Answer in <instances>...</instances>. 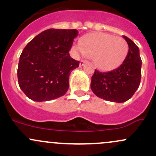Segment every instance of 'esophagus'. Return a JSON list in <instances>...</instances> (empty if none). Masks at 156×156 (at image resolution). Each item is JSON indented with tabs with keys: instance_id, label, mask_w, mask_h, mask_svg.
Returning a JSON list of instances; mask_svg holds the SVG:
<instances>
[{
	"instance_id": "esophagus-1",
	"label": "esophagus",
	"mask_w": 156,
	"mask_h": 156,
	"mask_svg": "<svg viewBox=\"0 0 156 156\" xmlns=\"http://www.w3.org/2000/svg\"><path fill=\"white\" fill-rule=\"evenodd\" d=\"M85 63H87V61H83V60H81V61H80V64H79V65H80V66H83V65Z\"/></svg>"
}]
</instances>
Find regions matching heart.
I'll list each match as a JSON object with an SVG mask.
<instances>
[{"mask_svg":"<svg viewBox=\"0 0 156 156\" xmlns=\"http://www.w3.org/2000/svg\"><path fill=\"white\" fill-rule=\"evenodd\" d=\"M78 54L92 57L95 66L103 71L113 70L122 64L128 52L124 39L102 32L87 35L82 41L73 44Z\"/></svg>","mask_w":156,"mask_h":156,"instance_id":"b5f03b06","label":"heart"}]
</instances>
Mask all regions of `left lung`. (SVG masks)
<instances>
[{"mask_svg": "<svg viewBox=\"0 0 156 156\" xmlns=\"http://www.w3.org/2000/svg\"><path fill=\"white\" fill-rule=\"evenodd\" d=\"M129 47L127 55L117 69L107 73L95 70L91 90L96 96L109 101L123 103L134 95L140 85L141 59L139 49L129 37L123 36Z\"/></svg>", "mask_w": 156, "mask_h": 156, "instance_id": "1", "label": "left lung"}]
</instances>
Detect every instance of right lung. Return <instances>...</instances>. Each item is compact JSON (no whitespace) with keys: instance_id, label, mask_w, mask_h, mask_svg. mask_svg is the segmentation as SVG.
<instances>
[{"instance_id":"obj_1","label":"right lung","mask_w":156,"mask_h":156,"mask_svg":"<svg viewBox=\"0 0 156 156\" xmlns=\"http://www.w3.org/2000/svg\"><path fill=\"white\" fill-rule=\"evenodd\" d=\"M78 34L76 30L49 29L27 44L20 56L18 80L29 98L47 101L67 92L70 73L79 66L69 53Z\"/></svg>"}]
</instances>
